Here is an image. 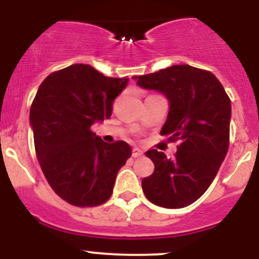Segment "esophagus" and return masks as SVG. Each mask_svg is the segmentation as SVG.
<instances>
[{
	"label": "esophagus",
	"instance_id": "esophagus-1",
	"mask_svg": "<svg viewBox=\"0 0 259 259\" xmlns=\"http://www.w3.org/2000/svg\"><path fill=\"white\" fill-rule=\"evenodd\" d=\"M132 156L134 157V158H139V157L142 156V151L139 150V148H134Z\"/></svg>",
	"mask_w": 259,
	"mask_h": 259
}]
</instances>
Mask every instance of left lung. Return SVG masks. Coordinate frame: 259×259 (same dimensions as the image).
<instances>
[{
    "label": "left lung",
    "mask_w": 259,
    "mask_h": 259,
    "mask_svg": "<svg viewBox=\"0 0 259 259\" xmlns=\"http://www.w3.org/2000/svg\"><path fill=\"white\" fill-rule=\"evenodd\" d=\"M133 79L167 97L169 112L160 135L181 141L173 159L157 150L145 153L154 171L142 179L144 194L160 207L189 206L207 191L227 156L230 100L215 75L191 65H171Z\"/></svg>",
    "instance_id": "1"
}]
</instances>
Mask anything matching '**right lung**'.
Here are the masks:
<instances>
[{
	"mask_svg": "<svg viewBox=\"0 0 259 259\" xmlns=\"http://www.w3.org/2000/svg\"><path fill=\"white\" fill-rule=\"evenodd\" d=\"M126 82L91 65L73 64L38 86L29 117L37 160L53 191L73 206L105 203L132 156L125 141L107 144L91 132L111 117L113 101Z\"/></svg>",
	"mask_w": 259,
	"mask_h": 259,
	"instance_id": "right-lung-1",
	"label": "right lung"
}]
</instances>
